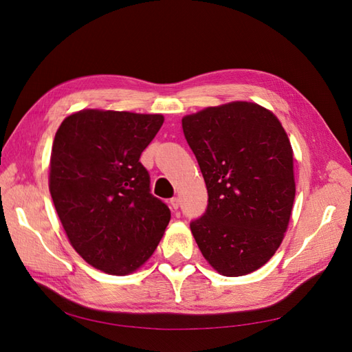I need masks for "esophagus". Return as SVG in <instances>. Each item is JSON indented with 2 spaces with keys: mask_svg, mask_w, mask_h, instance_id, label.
I'll use <instances>...</instances> for the list:
<instances>
[{
  "mask_svg": "<svg viewBox=\"0 0 352 352\" xmlns=\"http://www.w3.org/2000/svg\"><path fill=\"white\" fill-rule=\"evenodd\" d=\"M170 206H172L173 210H177L179 208V198L177 197L170 198Z\"/></svg>",
  "mask_w": 352,
  "mask_h": 352,
  "instance_id": "esophagus-1",
  "label": "esophagus"
}]
</instances>
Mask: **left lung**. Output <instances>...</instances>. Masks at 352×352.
<instances>
[{"mask_svg": "<svg viewBox=\"0 0 352 352\" xmlns=\"http://www.w3.org/2000/svg\"><path fill=\"white\" fill-rule=\"evenodd\" d=\"M206 180L208 204L190 221L206 260L223 276L260 269L279 248L295 199L294 160L276 116L252 102L182 119Z\"/></svg>", "mask_w": 352, "mask_h": 352, "instance_id": "left-lung-1", "label": "left lung"}]
</instances>
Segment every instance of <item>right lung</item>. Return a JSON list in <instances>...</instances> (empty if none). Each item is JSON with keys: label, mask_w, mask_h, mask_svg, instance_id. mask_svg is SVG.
<instances>
[{"label": "right lung", "mask_w": 352, "mask_h": 352, "mask_svg": "<svg viewBox=\"0 0 352 352\" xmlns=\"http://www.w3.org/2000/svg\"><path fill=\"white\" fill-rule=\"evenodd\" d=\"M162 114L83 110L54 138L50 192L72 247L95 269L123 276L155 251L170 210L151 194L141 154Z\"/></svg>", "instance_id": "right-lung-1"}]
</instances>
